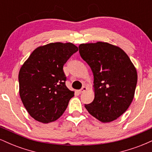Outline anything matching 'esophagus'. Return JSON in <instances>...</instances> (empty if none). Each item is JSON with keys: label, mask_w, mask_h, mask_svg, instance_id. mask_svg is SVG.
Here are the masks:
<instances>
[{"label": "esophagus", "mask_w": 152, "mask_h": 152, "mask_svg": "<svg viewBox=\"0 0 152 152\" xmlns=\"http://www.w3.org/2000/svg\"><path fill=\"white\" fill-rule=\"evenodd\" d=\"M87 89H88V88H87L86 86H83L81 88V89L79 91V93H83V92H85L86 91H87Z\"/></svg>", "instance_id": "34e87169"}]
</instances>
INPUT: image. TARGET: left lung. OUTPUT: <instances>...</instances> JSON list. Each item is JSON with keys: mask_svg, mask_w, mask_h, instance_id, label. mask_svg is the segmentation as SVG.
I'll return each mask as SVG.
<instances>
[{"mask_svg": "<svg viewBox=\"0 0 152 152\" xmlns=\"http://www.w3.org/2000/svg\"><path fill=\"white\" fill-rule=\"evenodd\" d=\"M78 48L94 74V99L85 108L103 123L117 119L133 101L137 83L135 66L121 48L109 43H81Z\"/></svg>", "mask_w": 152, "mask_h": 152, "instance_id": "obj_1", "label": "left lung"}]
</instances>
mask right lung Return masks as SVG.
Instances as JSON below:
<instances>
[{"label":"right lung","instance_id":"add662e5","mask_svg":"<svg viewBox=\"0 0 152 152\" xmlns=\"http://www.w3.org/2000/svg\"><path fill=\"white\" fill-rule=\"evenodd\" d=\"M78 50L72 43H50L36 48L22 65L19 94L35 120L48 124L65 111L74 91L66 86L63 67Z\"/></svg>","mask_w":152,"mask_h":152}]
</instances>
